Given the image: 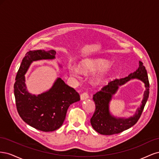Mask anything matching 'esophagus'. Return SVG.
<instances>
[{"label":"esophagus","instance_id":"obj_1","mask_svg":"<svg viewBox=\"0 0 159 159\" xmlns=\"http://www.w3.org/2000/svg\"><path fill=\"white\" fill-rule=\"evenodd\" d=\"M80 98H81V100H84V99H88L89 98V95H88V93L84 92V93L81 94Z\"/></svg>","mask_w":159,"mask_h":159}]
</instances>
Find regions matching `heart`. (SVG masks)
<instances>
[{"mask_svg": "<svg viewBox=\"0 0 159 159\" xmlns=\"http://www.w3.org/2000/svg\"><path fill=\"white\" fill-rule=\"evenodd\" d=\"M108 60L103 58H88L81 61L80 69L75 66H69V71L71 75L78 77L81 71L84 74H89L102 69L93 79L95 85L104 84L115 69L113 64H107Z\"/></svg>", "mask_w": 159, "mask_h": 159, "instance_id": "1", "label": "heart"}]
</instances>
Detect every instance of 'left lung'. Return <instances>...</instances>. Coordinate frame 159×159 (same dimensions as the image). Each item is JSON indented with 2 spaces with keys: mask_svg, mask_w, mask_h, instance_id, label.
<instances>
[{
  "mask_svg": "<svg viewBox=\"0 0 159 159\" xmlns=\"http://www.w3.org/2000/svg\"><path fill=\"white\" fill-rule=\"evenodd\" d=\"M131 79H140L145 84L146 89L144 93L142 104L133 117L129 118H115L110 113L109 103L119 86ZM148 94L149 81L147 72L143 62L139 61V66L136 71L130 74L126 78L115 79L109 81L107 85L103 86L102 89L93 95V99L95 104V109L90 119L91 126L95 131L105 135L117 134L131 128L140 118L147 102Z\"/></svg>",
  "mask_w": 159,
  "mask_h": 159,
  "instance_id": "obj_1",
  "label": "left lung"
}]
</instances>
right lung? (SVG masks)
I'll use <instances>...</instances> for the list:
<instances>
[{
  "label": "right lung",
  "mask_w": 159,
  "mask_h": 159,
  "mask_svg": "<svg viewBox=\"0 0 159 159\" xmlns=\"http://www.w3.org/2000/svg\"><path fill=\"white\" fill-rule=\"evenodd\" d=\"M56 52L51 50L28 52L16 76L14 93L18 113L30 126L44 132L54 131L63 124L70 105L80 100L77 91L58 78L52 87L44 93L32 95L26 89L25 74L32 62L53 60Z\"/></svg>",
  "instance_id": "right-lung-1"
}]
</instances>
